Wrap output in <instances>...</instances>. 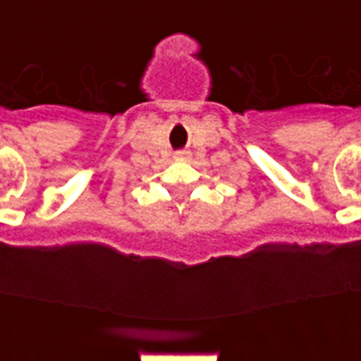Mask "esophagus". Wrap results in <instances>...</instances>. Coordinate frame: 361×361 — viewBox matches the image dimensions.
Listing matches in <instances>:
<instances>
[{"label":"esophagus","mask_w":361,"mask_h":361,"mask_svg":"<svg viewBox=\"0 0 361 361\" xmlns=\"http://www.w3.org/2000/svg\"><path fill=\"white\" fill-rule=\"evenodd\" d=\"M180 157H183V154H180Z\"/></svg>","instance_id":"34e87169"}]
</instances>
